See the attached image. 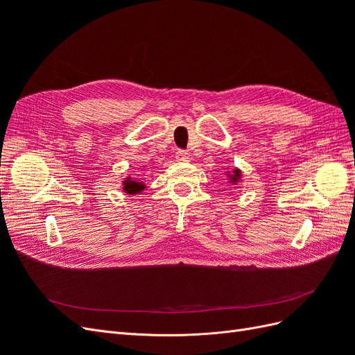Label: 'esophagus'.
Returning a JSON list of instances; mask_svg holds the SVG:
<instances>
[{"mask_svg":"<svg viewBox=\"0 0 355 355\" xmlns=\"http://www.w3.org/2000/svg\"><path fill=\"white\" fill-rule=\"evenodd\" d=\"M175 158H176V161H179V163H185V161H189V155H188V153L182 151V149H179V151L176 153Z\"/></svg>","mask_w":355,"mask_h":355,"instance_id":"obj_1","label":"esophagus"}]
</instances>
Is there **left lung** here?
I'll return each instance as SVG.
<instances>
[{"instance_id": "1", "label": "left lung", "mask_w": 355, "mask_h": 355, "mask_svg": "<svg viewBox=\"0 0 355 355\" xmlns=\"http://www.w3.org/2000/svg\"><path fill=\"white\" fill-rule=\"evenodd\" d=\"M228 178L231 179V182L235 185V184H237V182L240 180V178H241V171H240L239 168H235V170L232 171V175H230Z\"/></svg>"}]
</instances>
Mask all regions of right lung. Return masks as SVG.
<instances>
[{"mask_svg": "<svg viewBox=\"0 0 355 355\" xmlns=\"http://www.w3.org/2000/svg\"><path fill=\"white\" fill-rule=\"evenodd\" d=\"M123 189L127 192V194H139V192L145 189V185L142 182H136L132 178H127L123 182Z\"/></svg>", "mask_w": 355, "mask_h": 355, "instance_id": "1", "label": "right lung"}]
</instances>
